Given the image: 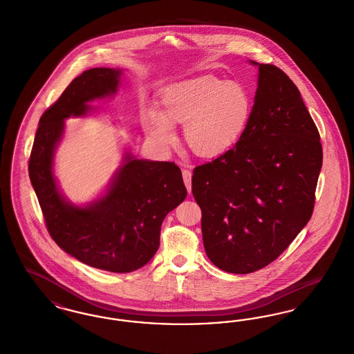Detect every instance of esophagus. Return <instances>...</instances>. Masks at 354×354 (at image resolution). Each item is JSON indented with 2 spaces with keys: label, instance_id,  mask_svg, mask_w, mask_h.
<instances>
[{
  "label": "esophagus",
  "instance_id": "obj_1",
  "mask_svg": "<svg viewBox=\"0 0 354 354\" xmlns=\"http://www.w3.org/2000/svg\"><path fill=\"white\" fill-rule=\"evenodd\" d=\"M182 174H183V180H185L187 191L191 192V179H192V174H191V171H188V169H183Z\"/></svg>",
  "mask_w": 354,
  "mask_h": 354
}]
</instances>
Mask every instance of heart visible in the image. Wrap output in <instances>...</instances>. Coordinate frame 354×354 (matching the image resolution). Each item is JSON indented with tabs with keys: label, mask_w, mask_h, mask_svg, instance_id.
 <instances>
[{
	"label": "heart",
	"mask_w": 354,
	"mask_h": 354,
	"mask_svg": "<svg viewBox=\"0 0 354 354\" xmlns=\"http://www.w3.org/2000/svg\"><path fill=\"white\" fill-rule=\"evenodd\" d=\"M163 110L142 111V124L152 140L167 149L176 142L174 123L183 124L189 150L215 158L231 150L245 133L252 115V98L237 82L201 75L167 84L160 95Z\"/></svg>",
	"instance_id": "obj_1"
}]
</instances>
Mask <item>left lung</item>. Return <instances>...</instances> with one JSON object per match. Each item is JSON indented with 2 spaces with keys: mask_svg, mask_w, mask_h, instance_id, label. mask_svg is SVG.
Returning <instances> with one entry per match:
<instances>
[{
  "mask_svg": "<svg viewBox=\"0 0 354 354\" xmlns=\"http://www.w3.org/2000/svg\"><path fill=\"white\" fill-rule=\"evenodd\" d=\"M259 68L250 124L234 149L194 169L208 259L245 274L286 251L310 219L322 166L319 130L283 70Z\"/></svg>",
  "mask_w": 354,
  "mask_h": 354,
  "instance_id": "obj_1",
  "label": "left lung"
}]
</instances>
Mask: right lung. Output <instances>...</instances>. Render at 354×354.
<instances>
[{
    "instance_id": "obj_1",
    "label": "right lung",
    "mask_w": 354,
    "mask_h": 354,
    "mask_svg": "<svg viewBox=\"0 0 354 354\" xmlns=\"http://www.w3.org/2000/svg\"><path fill=\"white\" fill-rule=\"evenodd\" d=\"M122 68H95L74 78L39 119L29 176L46 227L61 250L86 266L127 273L146 266L159 248L166 215L187 196L182 171L171 162L139 159L130 150L100 198L82 205L64 196L54 155L65 120L94 111L90 102L118 91Z\"/></svg>"
}]
</instances>
